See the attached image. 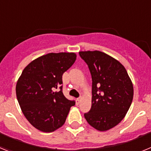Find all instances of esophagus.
Here are the masks:
<instances>
[{"label":"esophagus","mask_w":151,"mask_h":151,"mask_svg":"<svg viewBox=\"0 0 151 151\" xmlns=\"http://www.w3.org/2000/svg\"><path fill=\"white\" fill-rule=\"evenodd\" d=\"M82 97H78V98H77L76 99V104L78 105L80 104V102L82 101Z\"/></svg>","instance_id":"34e87169"}]
</instances>
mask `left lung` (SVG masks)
<instances>
[{
  "label": "left lung",
  "instance_id": "1",
  "mask_svg": "<svg viewBox=\"0 0 151 151\" xmlns=\"http://www.w3.org/2000/svg\"><path fill=\"white\" fill-rule=\"evenodd\" d=\"M92 78L91 108L85 113L89 125L105 132L125 116L133 99V84L124 66L99 50L80 51Z\"/></svg>",
  "mask_w": 151,
  "mask_h": 151
}]
</instances>
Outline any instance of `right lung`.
Here are the masks:
<instances>
[{"mask_svg":"<svg viewBox=\"0 0 151 151\" xmlns=\"http://www.w3.org/2000/svg\"><path fill=\"white\" fill-rule=\"evenodd\" d=\"M76 60L75 53H49L34 60L23 69L16 86L22 113L35 129L52 132L65 122L75 105L62 91V76ZM60 87V92H54Z\"/></svg>","mask_w":151,"mask_h":151,"instance_id":"right-lung-1","label":"right lung"}]
</instances>
